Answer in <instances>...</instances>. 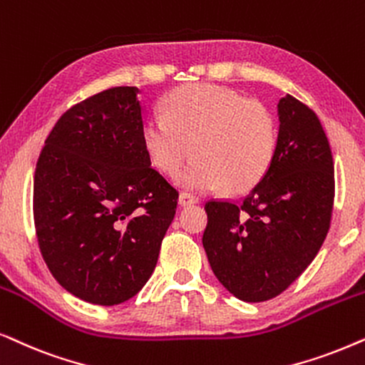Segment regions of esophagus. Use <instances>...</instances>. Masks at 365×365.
Returning a JSON list of instances; mask_svg holds the SVG:
<instances>
[{"label": "esophagus", "instance_id": "1", "mask_svg": "<svg viewBox=\"0 0 365 365\" xmlns=\"http://www.w3.org/2000/svg\"><path fill=\"white\" fill-rule=\"evenodd\" d=\"M195 203H198V198L190 195V193H182V195L178 197L180 207H190V205H195Z\"/></svg>", "mask_w": 365, "mask_h": 365}]
</instances>
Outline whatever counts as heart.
Wrapping results in <instances>:
<instances>
[{
  "label": "heart",
  "mask_w": 365,
  "mask_h": 365,
  "mask_svg": "<svg viewBox=\"0 0 365 365\" xmlns=\"http://www.w3.org/2000/svg\"><path fill=\"white\" fill-rule=\"evenodd\" d=\"M163 111L143 125V142L163 173L197 155L177 183L192 192L223 187L250 190L264 178L277 150V121L269 108L225 86L192 83L168 95Z\"/></svg>",
  "instance_id": "heart-1"
}]
</instances>
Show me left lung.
Masks as SVG:
<instances>
[{"instance_id": "8db88e82", "label": "left lung", "mask_w": 365, "mask_h": 365, "mask_svg": "<svg viewBox=\"0 0 365 365\" xmlns=\"http://www.w3.org/2000/svg\"><path fill=\"white\" fill-rule=\"evenodd\" d=\"M264 178L242 203L207 202L203 249L213 274L244 302L284 292L315 259L334 208V160L317 115L285 95Z\"/></svg>"}]
</instances>
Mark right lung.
Returning a JSON list of instances; mask_svg holds the SVG:
<instances>
[{"mask_svg": "<svg viewBox=\"0 0 365 365\" xmlns=\"http://www.w3.org/2000/svg\"><path fill=\"white\" fill-rule=\"evenodd\" d=\"M137 86L61 115L36 163L33 215L58 284L96 305L137 295L157 265L178 192L152 167Z\"/></svg>", "mask_w": 365, "mask_h": 365, "instance_id": "right-lung-1", "label": "right lung"}]
</instances>
